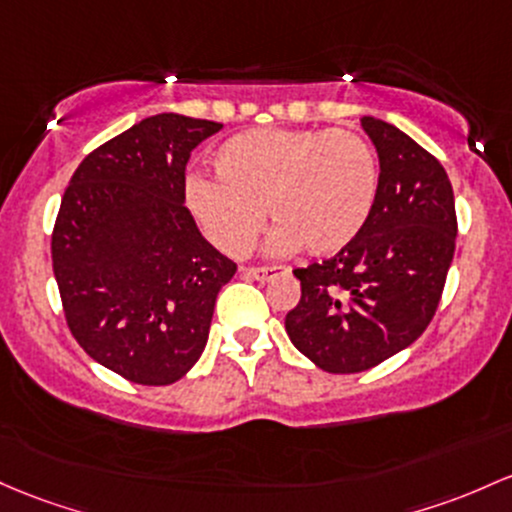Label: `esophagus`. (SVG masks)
I'll return each instance as SVG.
<instances>
[{
	"mask_svg": "<svg viewBox=\"0 0 512 512\" xmlns=\"http://www.w3.org/2000/svg\"><path fill=\"white\" fill-rule=\"evenodd\" d=\"M282 272V267H245L243 274L250 279H260V282H267V279L277 277Z\"/></svg>",
	"mask_w": 512,
	"mask_h": 512,
	"instance_id": "esophagus-1",
	"label": "esophagus"
}]
</instances>
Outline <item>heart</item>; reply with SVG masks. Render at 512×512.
<instances>
[{
  "instance_id": "b5f03b06",
  "label": "heart",
  "mask_w": 512,
  "mask_h": 512,
  "mask_svg": "<svg viewBox=\"0 0 512 512\" xmlns=\"http://www.w3.org/2000/svg\"><path fill=\"white\" fill-rule=\"evenodd\" d=\"M216 182L189 177L184 201L228 255H245L265 210L277 223L272 252L333 255L372 216L379 165L369 140L333 128H260L228 138L213 155Z\"/></svg>"
}]
</instances>
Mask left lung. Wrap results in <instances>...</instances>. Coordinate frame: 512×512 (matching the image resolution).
Wrapping results in <instances>:
<instances>
[{
	"label": "left lung",
	"instance_id": "1",
	"mask_svg": "<svg viewBox=\"0 0 512 512\" xmlns=\"http://www.w3.org/2000/svg\"><path fill=\"white\" fill-rule=\"evenodd\" d=\"M379 189L362 233L330 260L294 269L301 301L286 335L330 374H357L413 345L440 303L457 213L445 167L391 123L364 116Z\"/></svg>",
	"mask_w": 512,
	"mask_h": 512
}]
</instances>
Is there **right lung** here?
<instances>
[{
    "mask_svg": "<svg viewBox=\"0 0 512 512\" xmlns=\"http://www.w3.org/2000/svg\"><path fill=\"white\" fill-rule=\"evenodd\" d=\"M223 123L143 119L77 167L53 228V272L67 328L94 362L143 386L194 367L235 265L184 206V170Z\"/></svg>",
    "mask_w": 512,
    "mask_h": 512,
    "instance_id": "add662e5",
    "label": "right lung"
}]
</instances>
